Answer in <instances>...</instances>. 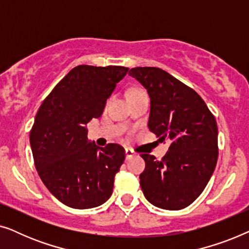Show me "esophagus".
I'll return each instance as SVG.
<instances>
[{
  "label": "esophagus",
  "instance_id": "34e87169",
  "mask_svg": "<svg viewBox=\"0 0 249 249\" xmlns=\"http://www.w3.org/2000/svg\"><path fill=\"white\" fill-rule=\"evenodd\" d=\"M134 155H135V153L131 148H125V159L130 160Z\"/></svg>",
  "mask_w": 249,
  "mask_h": 249
}]
</instances>
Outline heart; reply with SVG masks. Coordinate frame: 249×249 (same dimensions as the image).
I'll use <instances>...</instances> for the list:
<instances>
[{
    "label": "heart",
    "instance_id": "heart-1",
    "mask_svg": "<svg viewBox=\"0 0 249 249\" xmlns=\"http://www.w3.org/2000/svg\"><path fill=\"white\" fill-rule=\"evenodd\" d=\"M138 90H139V89H132V90L130 91V93H134V91H138Z\"/></svg>",
    "mask_w": 249,
    "mask_h": 249
}]
</instances>
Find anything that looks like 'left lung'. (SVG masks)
Segmentation results:
<instances>
[{"label":"left lung","mask_w":249,"mask_h":249,"mask_svg":"<svg viewBox=\"0 0 249 249\" xmlns=\"http://www.w3.org/2000/svg\"><path fill=\"white\" fill-rule=\"evenodd\" d=\"M129 76L147 89L151 98L149 130L160 142H171L161 161L154 155H141L146 164L139 176L142 193L160 209H185L202 194L215 169V118L193 88L160 68H132Z\"/></svg>","instance_id":"8db88e82"}]
</instances>
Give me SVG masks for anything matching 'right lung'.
Segmentation results:
<instances>
[{
    "instance_id": "obj_1",
    "label": "right lung",
    "mask_w": 249,
    "mask_h": 249,
    "mask_svg": "<svg viewBox=\"0 0 249 249\" xmlns=\"http://www.w3.org/2000/svg\"><path fill=\"white\" fill-rule=\"evenodd\" d=\"M128 70L118 66L74 67L37 112L29 136L34 162L44 185L64 205L93 209L112 195L124 148L91 144L86 124L101 117Z\"/></svg>"
}]
</instances>
